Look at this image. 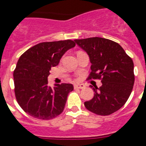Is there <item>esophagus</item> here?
<instances>
[{"label": "esophagus", "instance_id": "34e87169", "mask_svg": "<svg viewBox=\"0 0 146 146\" xmlns=\"http://www.w3.org/2000/svg\"><path fill=\"white\" fill-rule=\"evenodd\" d=\"M85 86L83 84H76L74 85V89H84Z\"/></svg>", "mask_w": 146, "mask_h": 146}]
</instances>
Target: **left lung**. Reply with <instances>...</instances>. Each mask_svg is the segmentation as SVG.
Masks as SVG:
<instances>
[{
  "mask_svg": "<svg viewBox=\"0 0 146 146\" xmlns=\"http://www.w3.org/2000/svg\"><path fill=\"white\" fill-rule=\"evenodd\" d=\"M89 55L91 73L89 79H101L102 86L93 89L94 97L85 107L98 115L114 113L127 102L133 88L134 64L120 44L104 38L76 39Z\"/></svg>",
  "mask_w": 146,
  "mask_h": 146,
  "instance_id": "left-lung-1",
  "label": "left lung"
}]
</instances>
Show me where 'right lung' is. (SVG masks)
<instances>
[{
    "label": "right lung",
    "instance_id": "1",
    "mask_svg": "<svg viewBox=\"0 0 146 146\" xmlns=\"http://www.w3.org/2000/svg\"><path fill=\"white\" fill-rule=\"evenodd\" d=\"M75 45L71 40L42 42L20 56L13 72L15 95L29 115L50 120L63 112L73 86L62 83L51 88L48 77L50 68L57 66L63 55Z\"/></svg>",
    "mask_w": 146,
    "mask_h": 146
}]
</instances>
